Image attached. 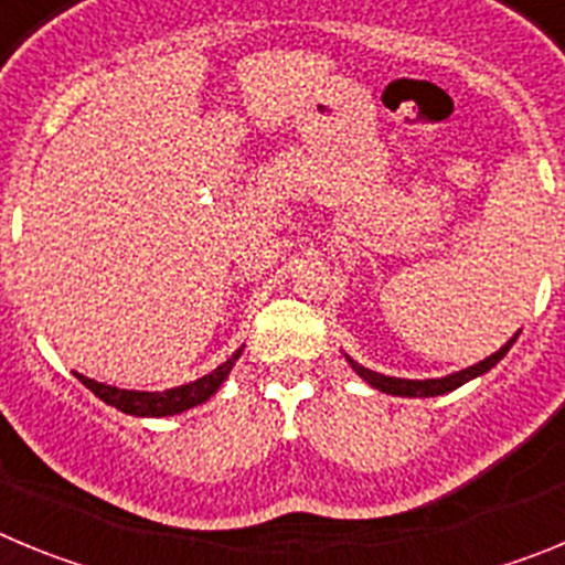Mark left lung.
<instances>
[{"instance_id":"8db88e82","label":"left lung","mask_w":565,"mask_h":565,"mask_svg":"<svg viewBox=\"0 0 565 565\" xmlns=\"http://www.w3.org/2000/svg\"><path fill=\"white\" fill-rule=\"evenodd\" d=\"M518 333L512 339H509L507 344H503L501 351H495L492 356H487L483 362L472 364V367H463V371L458 373H450V376H441V379H396V376H384V373H376V371H367V367H362L359 362H353L351 356L348 359V364H351L353 371L359 373V376L364 379V382L371 384V387H376V391L382 393H391V396H404V398H430V396H444V393L456 391V387H461V384H467L469 379H478L483 376L487 371H492L498 362H501L503 356L509 353V348L515 344Z\"/></svg>"}]
</instances>
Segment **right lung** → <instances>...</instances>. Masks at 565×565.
I'll list each match as a JSON object with an SVG mask.
<instances>
[{"label": "right lung", "mask_w": 565, "mask_h": 565, "mask_svg": "<svg viewBox=\"0 0 565 565\" xmlns=\"http://www.w3.org/2000/svg\"><path fill=\"white\" fill-rule=\"evenodd\" d=\"M239 353H243V348L234 351L221 367H214V371L206 373L203 379H194V382L181 384V387H169V391H161V393L121 391V387H113V384H104V382H96V379L82 376V373H76V379L84 384V387H89V391L96 393L102 402L113 404L115 411L129 413V416H143V418L178 416V413L192 411V407H198V404H203L206 398H212L214 393L221 391V384L228 379V373H232Z\"/></svg>", "instance_id": "1"}]
</instances>
